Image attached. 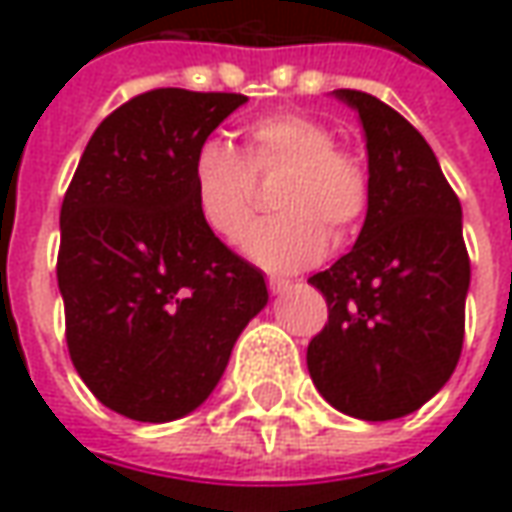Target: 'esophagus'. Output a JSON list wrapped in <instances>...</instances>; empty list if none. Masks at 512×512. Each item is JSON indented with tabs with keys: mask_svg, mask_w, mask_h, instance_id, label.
Here are the masks:
<instances>
[{
	"mask_svg": "<svg viewBox=\"0 0 512 512\" xmlns=\"http://www.w3.org/2000/svg\"><path fill=\"white\" fill-rule=\"evenodd\" d=\"M267 287H270V293H273V296H281V293H287V290H290V281L270 279L267 281Z\"/></svg>",
	"mask_w": 512,
	"mask_h": 512,
	"instance_id": "esophagus-1",
	"label": "esophagus"
}]
</instances>
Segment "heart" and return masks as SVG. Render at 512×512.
Instances as JSON below:
<instances>
[{
	"mask_svg": "<svg viewBox=\"0 0 512 512\" xmlns=\"http://www.w3.org/2000/svg\"><path fill=\"white\" fill-rule=\"evenodd\" d=\"M245 149L205 140L191 160V191L200 222L222 242H239L253 219V174L287 168L273 194V219L245 236V256L273 273L321 262L335 242L355 233L369 208V174L358 157L335 146L318 118L279 109L245 126Z\"/></svg>",
	"mask_w": 512,
	"mask_h": 512,
	"instance_id": "heart-1",
	"label": "heart"
}]
</instances>
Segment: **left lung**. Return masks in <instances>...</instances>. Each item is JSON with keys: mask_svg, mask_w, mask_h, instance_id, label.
<instances>
[{"mask_svg": "<svg viewBox=\"0 0 512 512\" xmlns=\"http://www.w3.org/2000/svg\"><path fill=\"white\" fill-rule=\"evenodd\" d=\"M332 95L366 135L369 208L355 248L310 279L329 321L307 346V369L329 406L383 423L417 411L454 375L471 262L462 205L425 137L369 92Z\"/></svg>", "mask_w": 512, "mask_h": 512, "instance_id": "obj_1", "label": "left lung"}]
</instances>
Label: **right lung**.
<instances>
[{
  "mask_svg": "<svg viewBox=\"0 0 512 512\" xmlns=\"http://www.w3.org/2000/svg\"><path fill=\"white\" fill-rule=\"evenodd\" d=\"M236 92L152 89L89 137L61 205L58 290L75 372L106 408L171 423L200 408L267 304L256 270L194 208L191 160Z\"/></svg>",
  "mask_w": 512,
  "mask_h": 512,
  "instance_id": "obj_1",
  "label": "right lung"
}]
</instances>
